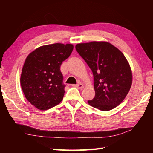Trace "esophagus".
<instances>
[{"instance_id": "esophagus-1", "label": "esophagus", "mask_w": 153, "mask_h": 153, "mask_svg": "<svg viewBox=\"0 0 153 153\" xmlns=\"http://www.w3.org/2000/svg\"><path fill=\"white\" fill-rule=\"evenodd\" d=\"M74 86L77 88H79V89H83V88H84V85H83L82 84H81V83H78V84H77L76 85H74Z\"/></svg>"}]
</instances>
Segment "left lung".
I'll use <instances>...</instances> for the list:
<instances>
[{"label":"left lung","instance_id":"8db88e82","mask_svg":"<svg viewBox=\"0 0 153 153\" xmlns=\"http://www.w3.org/2000/svg\"><path fill=\"white\" fill-rule=\"evenodd\" d=\"M76 48L94 76L95 97L88 104L102 111L117 107L132 84V72L123 54L105 41L79 43Z\"/></svg>","mask_w":153,"mask_h":153}]
</instances>
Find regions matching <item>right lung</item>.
Returning <instances> with one entry per match:
<instances>
[{"instance_id": "1", "label": "right lung", "mask_w": 153, "mask_h": 153, "mask_svg": "<svg viewBox=\"0 0 153 153\" xmlns=\"http://www.w3.org/2000/svg\"><path fill=\"white\" fill-rule=\"evenodd\" d=\"M73 49L71 44L44 45L25 59L21 75V86L26 99L38 109H49L63 100L65 86L63 84L60 67Z\"/></svg>"}]
</instances>
